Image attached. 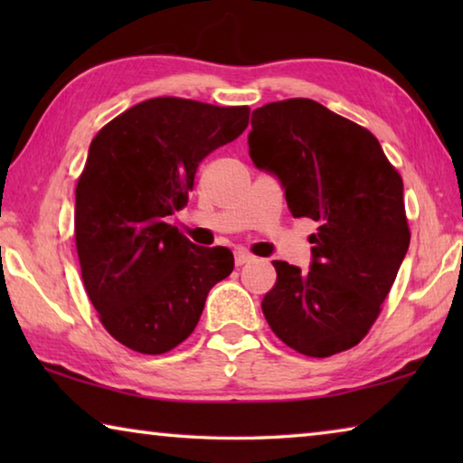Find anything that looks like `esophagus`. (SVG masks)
Here are the masks:
<instances>
[{"label": "esophagus", "instance_id": "34e87169", "mask_svg": "<svg viewBox=\"0 0 463 463\" xmlns=\"http://www.w3.org/2000/svg\"><path fill=\"white\" fill-rule=\"evenodd\" d=\"M253 260H255V257L245 249H239L237 253H234V263H237V268H241V265H245V263H250Z\"/></svg>", "mask_w": 463, "mask_h": 463}]
</instances>
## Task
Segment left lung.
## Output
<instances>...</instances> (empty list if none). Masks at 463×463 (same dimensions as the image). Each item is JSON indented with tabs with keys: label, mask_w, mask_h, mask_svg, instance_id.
Here are the masks:
<instances>
[{
	"label": "left lung",
	"mask_w": 463,
	"mask_h": 463,
	"mask_svg": "<svg viewBox=\"0 0 463 463\" xmlns=\"http://www.w3.org/2000/svg\"><path fill=\"white\" fill-rule=\"evenodd\" d=\"M249 155L279 177L294 218H312V265L273 261L261 308L271 331L308 357L370 333L411 242L402 177L370 130L308 98L253 109Z\"/></svg>",
	"instance_id": "1"
}]
</instances>
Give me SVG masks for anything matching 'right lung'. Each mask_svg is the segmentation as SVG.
Returning a JSON list of instances; mask_svg holds the SVG:
<instances>
[{
    "label": "right lung",
    "instance_id": "1",
    "mask_svg": "<svg viewBox=\"0 0 463 463\" xmlns=\"http://www.w3.org/2000/svg\"><path fill=\"white\" fill-rule=\"evenodd\" d=\"M249 112L153 98L93 137L75 187V245L99 323L124 347L175 349L213 286L231 276L229 249L194 245L165 218L187 203L203 156L242 135Z\"/></svg>",
    "mask_w": 463,
    "mask_h": 463
}]
</instances>
